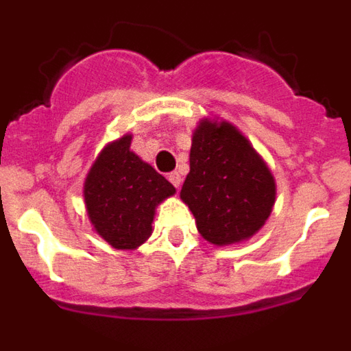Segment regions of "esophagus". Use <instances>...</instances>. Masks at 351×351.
I'll return each mask as SVG.
<instances>
[{
  "label": "esophagus",
  "instance_id": "34e87169",
  "mask_svg": "<svg viewBox=\"0 0 351 351\" xmlns=\"http://www.w3.org/2000/svg\"><path fill=\"white\" fill-rule=\"evenodd\" d=\"M169 181L172 182V184L176 186V188H179V186H181V182H182L181 173H179V172H170L169 173Z\"/></svg>",
  "mask_w": 351,
  "mask_h": 351
}]
</instances>
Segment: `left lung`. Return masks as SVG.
Wrapping results in <instances>:
<instances>
[{
  "label": "left lung",
  "mask_w": 351,
  "mask_h": 351,
  "mask_svg": "<svg viewBox=\"0 0 351 351\" xmlns=\"http://www.w3.org/2000/svg\"><path fill=\"white\" fill-rule=\"evenodd\" d=\"M181 198L202 237L225 246L262 228L274 206L276 184L267 165L234 126L202 121L193 133Z\"/></svg>",
  "instance_id": "left-lung-1"
}]
</instances>
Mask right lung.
<instances>
[{"label":"right lung","mask_w":351,"mask_h":351,"mask_svg":"<svg viewBox=\"0 0 351 351\" xmlns=\"http://www.w3.org/2000/svg\"><path fill=\"white\" fill-rule=\"evenodd\" d=\"M132 135L101 151L84 184L96 232L116 250H135L153 230L154 207L176 188L130 151Z\"/></svg>","instance_id":"1"}]
</instances>
